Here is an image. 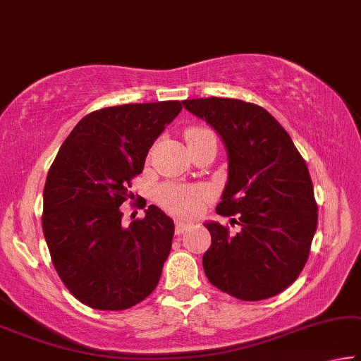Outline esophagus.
Segmentation results:
<instances>
[{
	"label": "esophagus",
	"instance_id": "34e87169",
	"mask_svg": "<svg viewBox=\"0 0 361 361\" xmlns=\"http://www.w3.org/2000/svg\"><path fill=\"white\" fill-rule=\"evenodd\" d=\"M192 224L185 223V221H176V234H184L188 229H190Z\"/></svg>",
	"mask_w": 361,
	"mask_h": 361
}]
</instances>
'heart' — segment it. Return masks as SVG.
Returning a JSON list of instances; mask_svg holds the SVG:
<instances>
[{
  "mask_svg": "<svg viewBox=\"0 0 361 361\" xmlns=\"http://www.w3.org/2000/svg\"><path fill=\"white\" fill-rule=\"evenodd\" d=\"M212 134L208 129L195 127L187 132L188 145L197 142L198 138ZM209 198V192L202 187H182V185H164L158 188L157 200L166 212L177 216H197L203 209V204Z\"/></svg>",
  "mask_w": 361,
  "mask_h": 361,
  "instance_id": "b5f03b06",
  "label": "heart"
}]
</instances>
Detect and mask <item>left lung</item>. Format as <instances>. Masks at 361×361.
<instances>
[{
	"instance_id": "left-lung-1",
	"label": "left lung",
	"mask_w": 361,
	"mask_h": 361,
	"mask_svg": "<svg viewBox=\"0 0 361 361\" xmlns=\"http://www.w3.org/2000/svg\"><path fill=\"white\" fill-rule=\"evenodd\" d=\"M223 138L227 184L216 213L237 216L229 234L204 223L212 245L203 269L214 287L245 302L264 300L287 289L307 263L318 226L307 163L277 121L258 104L235 98L182 102Z\"/></svg>"
}]
</instances>
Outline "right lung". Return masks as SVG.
Masks as SVG:
<instances>
[{
  "label": "right lung",
  "instance_id": "obj_1",
  "mask_svg": "<svg viewBox=\"0 0 361 361\" xmlns=\"http://www.w3.org/2000/svg\"><path fill=\"white\" fill-rule=\"evenodd\" d=\"M180 102L130 103L87 114L66 138L43 188V234L54 269L77 300L119 312L157 289L174 223L154 204L123 226L119 207L148 149Z\"/></svg>",
  "mask_w": 361,
  "mask_h": 361
}]
</instances>
